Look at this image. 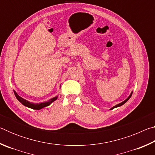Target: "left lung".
I'll use <instances>...</instances> for the list:
<instances>
[{"label":"left lung","instance_id":"1","mask_svg":"<svg viewBox=\"0 0 155 155\" xmlns=\"http://www.w3.org/2000/svg\"><path fill=\"white\" fill-rule=\"evenodd\" d=\"M132 94H133V92L130 94V95L129 96H128V98H127V99H126L124 101H123V102H122V103H120V104H117V105H115V106H114V107H112V108H111V109H114V108H115V107H117L122 106V104H124L125 103H127V101H128V100H129V98H130V97H131V96H132Z\"/></svg>","mask_w":155,"mask_h":155}]
</instances>
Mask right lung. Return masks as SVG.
<instances>
[{
    "mask_svg": "<svg viewBox=\"0 0 155 155\" xmlns=\"http://www.w3.org/2000/svg\"><path fill=\"white\" fill-rule=\"evenodd\" d=\"M14 94H15V97H16V98L21 103H22V104H24L25 106H27V107H29V108H31V109H37V110H39V109H42L43 107H47L48 106L49 104H51L52 102H54V101H56L57 97H54V98H52L51 100H49L47 102H45V103H39V104H34V103H29V102L26 101V100H25L24 98H21L20 96H19L18 95V94L15 92V91H14Z\"/></svg>",
    "mask_w": 155,
    "mask_h": 155,
    "instance_id": "obj_1",
    "label": "right lung"
}]
</instances>
